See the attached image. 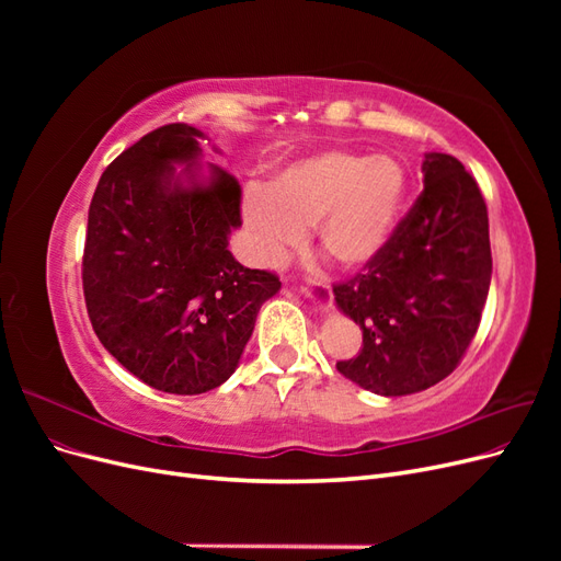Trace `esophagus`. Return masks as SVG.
Returning a JSON list of instances; mask_svg holds the SVG:
<instances>
[{
    "mask_svg": "<svg viewBox=\"0 0 561 561\" xmlns=\"http://www.w3.org/2000/svg\"><path fill=\"white\" fill-rule=\"evenodd\" d=\"M304 293H307L313 301H318V304H325L328 301V285L325 283H313V285H304L301 287Z\"/></svg>",
    "mask_w": 561,
    "mask_h": 561,
    "instance_id": "1",
    "label": "esophagus"
}]
</instances>
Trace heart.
<instances>
[{"mask_svg": "<svg viewBox=\"0 0 561 561\" xmlns=\"http://www.w3.org/2000/svg\"><path fill=\"white\" fill-rule=\"evenodd\" d=\"M407 198L404 165L388 154L328 149L293 161L268 190L250 186L243 222L254 257L280 262L313 229L342 268H363L393 239Z\"/></svg>", "mask_w": 561, "mask_h": 561, "instance_id": "b5f03b06", "label": "heart"}]
</instances>
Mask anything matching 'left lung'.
<instances>
[{
	"label": "left lung",
	"instance_id": "8db88e82",
	"mask_svg": "<svg viewBox=\"0 0 561 561\" xmlns=\"http://www.w3.org/2000/svg\"><path fill=\"white\" fill-rule=\"evenodd\" d=\"M423 192L363 274L334 285L363 348L336 369L377 396H412L463 358L491 283L486 203L463 163L431 151Z\"/></svg>",
	"mask_w": 561,
	"mask_h": 561
}]
</instances>
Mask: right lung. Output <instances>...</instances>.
<instances>
[{
	"label": "right lung",
	"mask_w": 561,
	"mask_h": 561,
	"mask_svg": "<svg viewBox=\"0 0 561 561\" xmlns=\"http://www.w3.org/2000/svg\"><path fill=\"white\" fill-rule=\"evenodd\" d=\"M203 138L168 124L116 157L95 186L83 245V297L100 344L175 396L222 386L262 304L280 290L276 274L229 252L241 184L219 165L201 171Z\"/></svg>",
	"instance_id": "right-lung-1"
}]
</instances>
